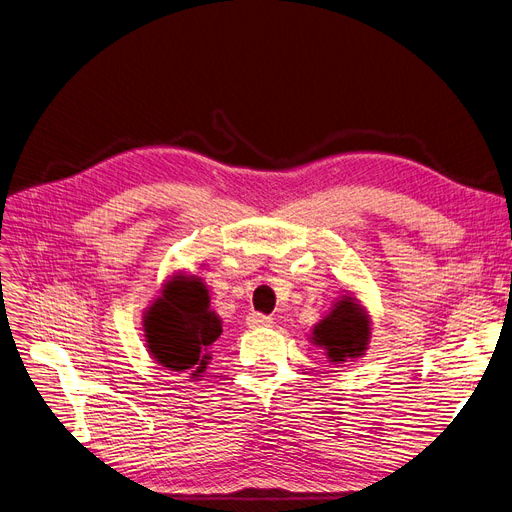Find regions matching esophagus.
Here are the masks:
<instances>
[{
	"mask_svg": "<svg viewBox=\"0 0 512 512\" xmlns=\"http://www.w3.org/2000/svg\"><path fill=\"white\" fill-rule=\"evenodd\" d=\"M246 325H249L251 329H259V327H270V325H272V316H266V314L253 312V314L246 316Z\"/></svg>",
	"mask_w": 512,
	"mask_h": 512,
	"instance_id": "1",
	"label": "esophagus"
}]
</instances>
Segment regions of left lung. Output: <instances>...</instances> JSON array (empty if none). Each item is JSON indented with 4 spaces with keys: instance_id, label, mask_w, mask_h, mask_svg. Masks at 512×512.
I'll return each instance as SVG.
<instances>
[{
    "instance_id": "left-lung-1",
    "label": "left lung",
    "mask_w": 512,
    "mask_h": 512,
    "mask_svg": "<svg viewBox=\"0 0 512 512\" xmlns=\"http://www.w3.org/2000/svg\"><path fill=\"white\" fill-rule=\"evenodd\" d=\"M312 344L327 352L335 365L361 358L371 339V318L352 293L339 297L331 312L314 325Z\"/></svg>"
}]
</instances>
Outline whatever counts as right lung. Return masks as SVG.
I'll return each mask as SVG.
<instances>
[{"label":"right lung","mask_w":512,"mask_h":512,"mask_svg":"<svg viewBox=\"0 0 512 512\" xmlns=\"http://www.w3.org/2000/svg\"><path fill=\"white\" fill-rule=\"evenodd\" d=\"M143 331L149 354L168 371L200 380L211 363V346L221 335V318L211 310L208 289L198 276L175 274L145 310Z\"/></svg>","instance_id":"1"}]
</instances>
